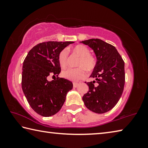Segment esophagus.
Instances as JSON below:
<instances>
[{
    "label": "esophagus",
    "instance_id": "1",
    "mask_svg": "<svg viewBox=\"0 0 148 148\" xmlns=\"http://www.w3.org/2000/svg\"><path fill=\"white\" fill-rule=\"evenodd\" d=\"M78 86H79L78 83H76V82H74V83H73V87H77Z\"/></svg>",
    "mask_w": 148,
    "mask_h": 148
}]
</instances>
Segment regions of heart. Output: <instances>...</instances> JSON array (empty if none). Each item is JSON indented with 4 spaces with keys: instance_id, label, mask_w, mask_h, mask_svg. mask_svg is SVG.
Returning a JSON list of instances; mask_svg holds the SVG:
<instances>
[{
    "instance_id": "obj_1",
    "label": "heart",
    "mask_w": 148,
    "mask_h": 148,
    "mask_svg": "<svg viewBox=\"0 0 148 148\" xmlns=\"http://www.w3.org/2000/svg\"><path fill=\"white\" fill-rule=\"evenodd\" d=\"M74 54L79 57L77 63L79 66L76 69H67L62 72V76L64 78L72 81H78L86 76V71H91L95 69L97 60L90 54V50L82 44H78L72 48ZM58 61L62 68H65L68 63V53L66 49L60 52L58 56Z\"/></svg>"
}]
</instances>
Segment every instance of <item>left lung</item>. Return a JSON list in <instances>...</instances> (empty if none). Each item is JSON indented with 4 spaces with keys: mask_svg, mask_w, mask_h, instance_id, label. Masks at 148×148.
Instances as JSON below:
<instances>
[{
    "mask_svg": "<svg viewBox=\"0 0 148 148\" xmlns=\"http://www.w3.org/2000/svg\"><path fill=\"white\" fill-rule=\"evenodd\" d=\"M81 42L93 49L97 57L96 66L90 76L96 80L87 82L89 91L82 99L91 111L106 113L116 106L123 91L125 62L116 47L102 40L92 38Z\"/></svg>",
    "mask_w": 148,
    "mask_h": 148,
    "instance_id": "left-lung-1",
    "label": "left lung"
}]
</instances>
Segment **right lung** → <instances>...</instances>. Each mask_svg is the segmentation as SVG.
Wrapping results in <instances>:
<instances>
[{"label":"right lung","instance_id":"1","mask_svg":"<svg viewBox=\"0 0 148 148\" xmlns=\"http://www.w3.org/2000/svg\"><path fill=\"white\" fill-rule=\"evenodd\" d=\"M74 42L49 41L37 44L29 51L23 61L21 87L31 107L44 117L58 112L66 100L67 92L73 87L69 80L60 78V52ZM49 75L57 76L51 82Z\"/></svg>","mask_w":148,"mask_h":148}]
</instances>
